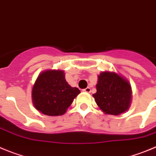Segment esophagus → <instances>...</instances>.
Returning a JSON list of instances; mask_svg holds the SVG:
<instances>
[{
  "label": "esophagus",
  "instance_id": "1",
  "mask_svg": "<svg viewBox=\"0 0 156 156\" xmlns=\"http://www.w3.org/2000/svg\"><path fill=\"white\" fill-rule=\"evenodd\" d=\"M83 91L86 92V93H90V92H91V89H90V87H87L86 89H84Z\"/></svg>",
  "mask_w": 156,
  "mask_h": 156
}]
</instances>
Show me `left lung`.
I'll return each mask as SVG.
<instances>
[{
	"mask_svg": "<svg viewBox=\"0 0 156 156\" xmlns=\"http://www.w3.org/2000/svg\"><path fill=\"white\" fill-rule=\"evenodd\" d=\"M96 87V93L93 96L105 114L118 115L129 109L133 92L125 77L117 73L104 71L98 76Z\"/></svg>",
	"mask_w": 156,
	"mask_h": 156,
	"instance_id": "1",
	"label": "left lung"
}]
</instances>
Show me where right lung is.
I'll use <instances>...</instances> for the list:
<instances>
[{
	"mask_svg": "<svg viewBox=\"0 0 156 156\" xmlns=\"http://www.w3.org/2000/svg\"><path fill=\"white\" fill-rule=\"evenodd\" d=\"M80 93L65 79L64 71L47 69L37 78L32 89V101L35 109L51 116L63 115L73 99Z\"/></svg>",
	"mask_w": 156,
	"mask_h": 156,
	"instance_id": "right-lung-1",
	"label": "right lung"
}]
</instances>
